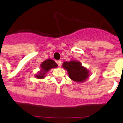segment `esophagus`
Returning a JSON list of instances; mask_svg holds the SVG:
<instances>
[{"label":"esophagus","mask_w":123,"mask_h":123,"mask_svg":"<svg viewBox=\"0 0 123 123\" xmlns=\"http://www.w3.org/2000/svg\"><path fill=\"white\" fill-rule=\"evenodd\" d=\"M56 63H57V64H58V65L59 67H61V65H62V61L58 60L56 62Z\"/></svg>","instance_id":"1"}]
</instances>
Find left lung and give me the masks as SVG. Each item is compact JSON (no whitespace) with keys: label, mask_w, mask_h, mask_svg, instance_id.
<instances>
[{"label":"left lung","mask_w":123,"mask_h":123,"mask_svg":"<svg viewBox=\"0 0 123 123\" xmlns=\"http://www.w3.org/2000/svg\"><path fill=\"white\" fill-rule=\"evenodd\" d=\"M62 67L67 71L69 78L77 82H84L90 76L89 70L83 67L79 61L65 62L63 63Z\"/></svg>","instance_id":"1"}]
</instances>
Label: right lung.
Masks as SVG:
<instances>
[{"instance_id": "obj_1", "label": "right lung", "mask_w": 123, "mask_h": 123, "mask_svg": "<svg viewBox=\"0 0 123 123\" xmlns=\"http://www.w3.org/2000/svg\"><path fill=\"white\" fill-rule=\"evenodd\" d=\"M41 70L38 71L37 74L35 75L37 79H43L45 77V75L48 73L50 69L52 68H55L58 67V65L53 60L47 59L44 61L41 65Z\"/></svg>"}]
</instances>
